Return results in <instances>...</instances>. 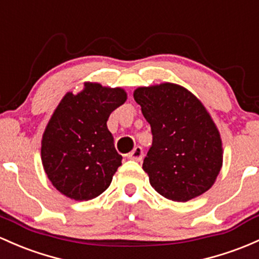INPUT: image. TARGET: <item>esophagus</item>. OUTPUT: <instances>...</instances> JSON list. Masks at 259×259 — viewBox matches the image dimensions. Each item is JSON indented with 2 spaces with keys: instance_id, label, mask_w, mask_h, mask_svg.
Instances as JSON below:
<instances>
[{
  "instance_id": "1",
  "label": "esophagus",
  "mask_w": 259,
  "mask_h": 259,
  "mask_svg": "<svg viewBox=\"0 0 259 259\" xmlns=\"http://www.w3.org/2000/svg\"><path fill=\"white\" fill-rule=\"evenodd\" d=\"M127 157L130 158V160H134V161H138V162H141L143 161V157H144V151L143 149H141L140 146H136L134 150H133L132 152L127 155Z\"/></svg>"
}]
</instances>
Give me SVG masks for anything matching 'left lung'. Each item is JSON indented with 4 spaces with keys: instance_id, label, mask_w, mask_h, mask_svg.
I'll return each mask as SVG.
<instances>
[{
    "instance_id": "8db88e82",
    "label": "left lung",
    "mask_w": 259,
    "mask_h": 259,
    "mask_svg": "<svg viewBox=\"0 0 259 259\" xmlns=\"http://www.w3.org/2000/svg\"><path fill=\"white\" fill-rule=\"evenodd\" d=\"M134 99L151 125L143 168L162 197L188 201L212 187L223 167V141L211 115L180 84L138 87Z\"/></svg>"
}]
</instances>
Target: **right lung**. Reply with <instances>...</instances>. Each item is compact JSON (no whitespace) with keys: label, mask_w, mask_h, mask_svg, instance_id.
I'll return each instance as SVG.
<instances>
[{"label":"right lung","mask_w":259,"mask_h":259,"mask_svg":"<svg viewBox=\"0 0 259 259\" xmlns=\"http://www.w3.org/2000/svg\"><path fill=\"white\" fill-rule=\"evenodd\" d=\"M126 98L120 87L84 82L81 92H67L54 110L40 153L48 178L61 194L86 201L110 186L123 157L116 152L107 120Z\"/></svg>","instance_id":"obj_1"}]
</instances>
